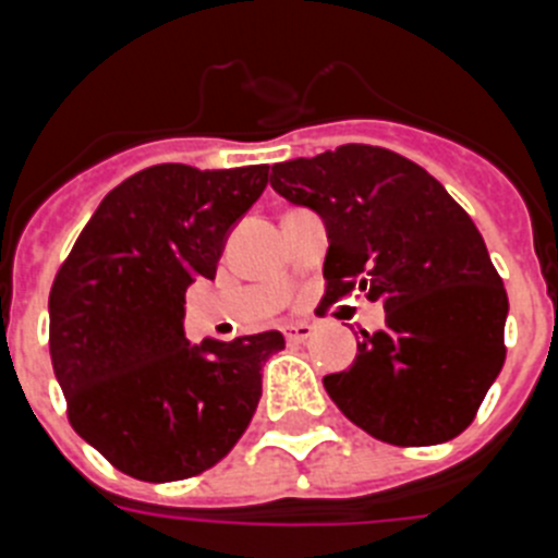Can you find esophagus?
<instances>
[{"label": "esophagus", "mask_w": 558, "mask_h": 558, "mask_svg": "<svg viewBox=\"0 0 558 558\" xmlns=\"http://www.w3.org/2000/svg\"><path fill=\"white\" fill-rule=\"evenodd\" d=\"M313 332H315V327L307 322L288 324V327H284V340H288V343H304V340L313 338Z\"/></svg>", "instance_id": "esophagus-1"}]
</instances>
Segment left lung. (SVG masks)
<instances>
[{
    "label": "left lung",
    "mask_w": 558,
    "mask_h": 558,
    "mask_svg": "<svg viewBox=\"0 0 558 558\" xmlns=\"http://www.w3.org/2000/svg\"><path fill=\"white\" fill-rule=\"evenodd\" d=\"M270 186L327 226L332 304L386 307L349 372L324 388L349 422L397 447L450 441L472 425L506 363L509 295L481 231L430 172L386 147L340 145L274 165Z\"/></svg>",
    "instance_id": "1"
}]
</instances>
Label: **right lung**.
<instances>
[{
  "instance_id": "obj_1",
  "label": "right lung",
  "mask_w": 558,
  "mask_h": 558,
  "mask_svg": "<svg viewBox=\"0 0 558 558\" xmlns=\"http://www.w3.org/2000/svg\"><path fill=\"white\" fill-rule=\"evenodd\" d=\"M268 186V165H156L108 192L49 290V357L69 425L120 472L184 481L248 427L282 332L184 338V295L215 279L226 234Z\"/></svg>"
}]
</instances>
